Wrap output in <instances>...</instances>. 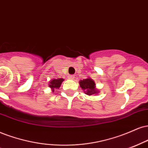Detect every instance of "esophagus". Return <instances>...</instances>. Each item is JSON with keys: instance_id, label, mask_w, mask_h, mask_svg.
<instances>
[{"instance_id": "esophagus-1", "label": "esophagus", "mask_w": 148, "mask_h": 148, "mask_svg": "<svg viewBox=\"0 0 148 148\" xmlns=\"http://www.w3.org/2000/svg\"><path fill=\"white\" fill-rule=\"evenodd\" d=\"M74 78H75V76H74V75H69V79H71V80H74Z\"/></svg>"}]
</instances>
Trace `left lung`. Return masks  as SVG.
Here are the masks:
<instances>
[{
  "mask_svg": "<svg viewBox=\"0 0 148 148\" xmlns=\"http://www.w3.org/2000/svg\"><path fill=\"white\" fill-rule=\"evenodd\" d=\"M79 85L84 93L87 95L91 96L99 93V90L96 88L95 82L91 78L88 77L87 79L81 80L79 81Z\"/></svg>",
  "mask_w": 148,
  "mask_h": 148,
  "instance_id": "obj_1",
  "label": "left lung"
}]
</instances>
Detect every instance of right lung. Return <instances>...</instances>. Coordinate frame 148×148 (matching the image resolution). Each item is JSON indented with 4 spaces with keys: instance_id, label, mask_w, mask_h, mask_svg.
Segmentation results:
<instances>
[{
    "instance_id": "right-lung-1",
    "label": "right lung",
    "mask_w": 148,
    "mask_h": 148,
    "mask_svg": "<svg viewBox=\"0 0 148 148\" xmlns=\"http://www.w3.org/2000/svg\"><path fill=\"white\" fill-rule=\"evenodd\" d=\"M63 81H64L63 79H60H60H52L49 81V87L51 88V92H52L53 93H54V92L55 90H58V89H59Z\"/></svg>"
}]
</instances>
